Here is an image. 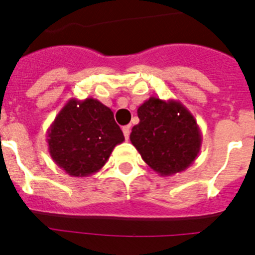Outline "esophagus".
<instances>
[{"label":"esophagus","mask_w":255,"mask_h":255,"mask_svg":"<svg viewBox=\"0 0 255 255\" xmlns=\"http://www.w3.org/2000/svg\"><path fill=\"white\" fill-rule=\"evenodd\" d=\"M123 132H124V136H125L126 140H129V136H130V126L126 125L123 128Z\"/></svg>","instance_id":"esophagus-1"}]
</instances>
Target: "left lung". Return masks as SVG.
Wrapping results in <instances>:
<instances>
[{
	"label": "left lung",
	"mask_w": 255,
	"mask_h": 255,
	"mask_svg": "<svg viewBox=\"0 0 255 255\" xmlns=\"http://www.w3.org/2000/svg\"><path fill=\"white\" fill-rule=\"evenodd\" d=\"M139 124L130 141L145 163L161 176L185 171L199 154L202 131L185 106L150 97L138 108Z\"/></svg>",
	"instance_id": "1"
}]
</instances>
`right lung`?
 Returning <instances> with one entry per match:
<instances>
[{
    "mask_svg": "<svg viewBox=\"0 0 255 255\" xmlns=\"http://www.w3.org/2000/svg\"><path fill=\"white\" fill-rule=\"evenodd\" d=\"M125 140L114 112L94 98H71L47 130L51 158L70 176H91Z\"/></svg>",
    "mask_w": 255,
    "mask_h": 255,
    "instance_id": "obj_1",
    "label": "right lung"
}]
</instances>
